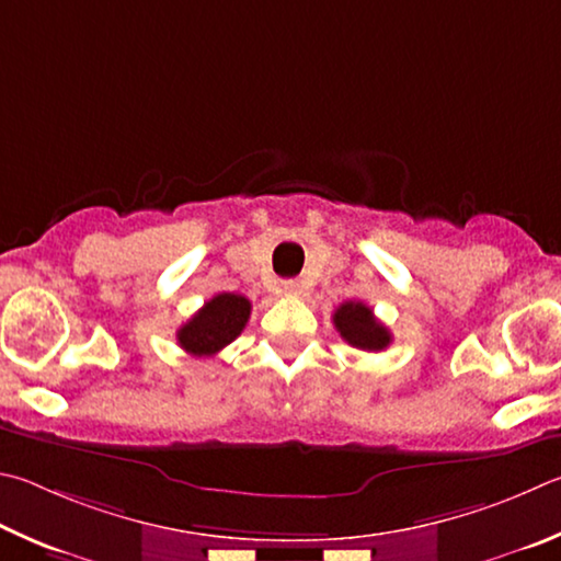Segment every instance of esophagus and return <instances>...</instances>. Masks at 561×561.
<instances>
[{
	"label": "esophagus",
	"instance_id": "34e87169",
	"mask_svg": "<svg viewBox=\"0 0 561 561\" xmlns=\"http://www.w3.org/2000/svg\"><path fill=\"white\" fill-rule=\"evenodd\" d=\"M280 293H283V296H298L300 283L298 280H283L280 283Z\"/></svg>",
	"mask_w": 561,
	"mask_h": 561
}]
</instances>
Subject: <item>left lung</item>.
<instances>
[{
    "mask_svg": "<svg viewBox=\"0 0 561 561\" xmlns=\"http://www.w3.org/2000/svg\"><path fill=\"white\" fill-rule=\"evenodd\" d=\"M342 340L365 352H381L391 345V332L375 318L369 306L359 300H347L332 316Z\"/></svg>",
    "mask_w": 561,
    "mask_h": 561,
    "instance_id": "8db88e82",
    "label": "left lung"
}]
</instances>
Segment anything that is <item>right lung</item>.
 Segmentation results:
<instances>
[{"label":"right lung","instance_id":"right-lung-1","mask_svg":"<svg viewBox=\"0 0 561 561\" xmlns=\"http://www.w3.org/2000/svg\"><path fill=\"white\" fill-rule=\"evenodd\" d=\"M251 316L249 298L219 293L176 330V342L194 357H214L241 335Z\"/></svg>","mask_w":561,"mask_h":561}]
</instances>
